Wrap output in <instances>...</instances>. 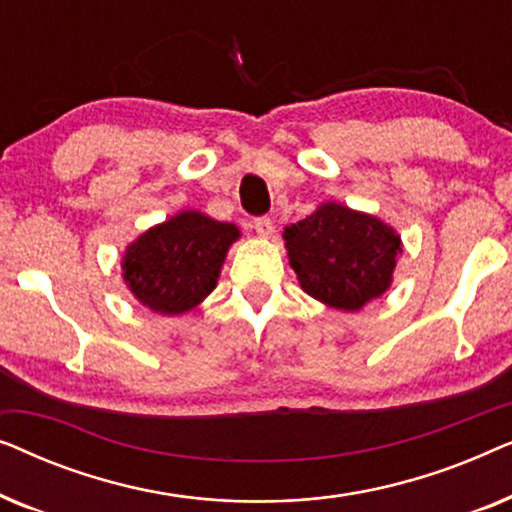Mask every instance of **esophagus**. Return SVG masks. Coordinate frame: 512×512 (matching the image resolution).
<instances>
[{
    "instance_id": "esophagus-1",
    "label": "esophagus",
    "mask_w": 512,
    "mask_h": 512,
    "mask_svg": "<svg viewBox=\"0 0 512 512\" xmlns=\"http://www.w3.org/2000/svg\"><path fill=\"white\" fill-rule=\"evenodd\" d=\"M254 228L261 237H270L272 233H275V226H272L270 216H258V219H254Z\"/></svg>"
}]
</instances>
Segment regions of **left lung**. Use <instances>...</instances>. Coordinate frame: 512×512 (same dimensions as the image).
I'll use <instances>...</instances> for the list:
<instances>
[{
	"instance_id": "obj_1",
	"label": "left lung",
	"mask_w": 512,
	"mask_h": 512,
	"mask_svg": "<svg viewBox=\"0 0 512 512\" xmlns=\"http://www.w3.org/2000/svg\"><path fill=\"white\" fill-rule=\"evenodd\" d=\"M289 263L305 293L335 310L356 312L394 279L401 237L375 216L324 202L284 228Z\"/></svg>"
}]
</instances>
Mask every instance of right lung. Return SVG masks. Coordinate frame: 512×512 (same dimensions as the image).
<instances>
[{
    "label": "right lung",
    "instance_id": "add662e5",
    "mask_svg": "<svg viewBox=\"0 0 512 512\" xmlns=\"http://www.w3.org/2000/svg\"><path fill=\"white\" fill-rule=\"evenodd\" d=\"M240 230L202 212H179L125 249L123 279L139 303L158 314H184L214 291Z\"/></svg>",
    "mask_w": 512,
    "mask_h": 512
}]
</instances>
